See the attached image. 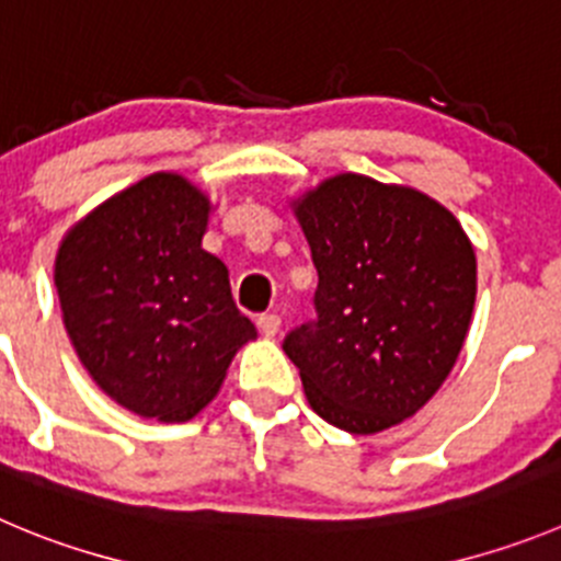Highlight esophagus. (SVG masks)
<instances>
[{
	"instance_id": "1",
	"label": "esophagus",
	"mask_w": 561,
	"mask_h": 561,
	"mask_svg": "<svg viewBox=\"0 0 561 561\" xmlns=\"http://www.w3.org/2000/svg\"><path fill=\"white\" fill-rule=\"evenodd\" d=\"M256 327H260V332H263L265 337H276L282 329V318L279 316H260Z\"/></svg>"
}]
</instances>
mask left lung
Returning <instances> with one entry per match:
<instances>
[{
    "mask_svg": "<svg viewBox=\"0 0 561 561\" xmlns=\"http://www.w3.org/2000/svg\"><path fill=\"white\" fill-rule=\"evenodd\" d=\"M318 271V321L285 337L312 410L348 434L415 415L468 337L476 251L451 209L407 185L337 174L290 198Z\"/></svg>",
    "mask_w": 561,
    "mask_h": 561,
    "instance_id": "left-lung-1",
    "label": "left lung"
}]
</instances>
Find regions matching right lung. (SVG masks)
I'll use <instances>...</instances> for the list:
<instances>
[{"instance_id": "right-lung-1", "label": "right lung", "mask_w": 561, "mask_h": 561, "mask_svg": "<svg viewBox=\"0 0 561 561\" xmlns=\"http://www.w3.org/2000/svg\"><path fill=\"white\" fill-rule=\"evenodd\" d=\"M209 213L202 187L157 171L104 198L57 245L68 340L99 390L140 417H196L256 337L227 265L202 249Z\"/></svg>"}]
</instances>
